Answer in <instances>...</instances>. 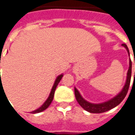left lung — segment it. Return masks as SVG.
Returning <instances> with one entry per match:
<instances>
[{
	"label": "left lung",
	"mask_w": 135,
	"mask_h": 135,
	"mask_svg": "<svg viewBox=\"0 0 135 135\" xmlns=\"http://www.w3.org/2000/svg\"><path fill=\"white\" fill-rule=\"evenodd\" d=\"M122 46H123L126 49L127 52L128 53V55H130V52H129V50L127 45L126 44H122ZM131 74H132V61L130 59V61H129V68L128 70V72H127V77L125 85H124L121 92L117 95L115 96L114 97H113L111 99L108 100V101L103 102V103H92L84 99L80 94V92H79V90L76 88H74V94H75L76 101L84 110L90 112V113H102V112H107L111 109L114 108L123 101V99L126 97L127 93H128L129 86H130V79H131Z\"/></svg>",
	"instance_id": "1"
}]
</instances>
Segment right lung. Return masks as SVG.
Listing matches in <instances>:
<instances>
[{
  "instance_id": "1",
  "label": "right lung",
  "mask_w": 135,
  "mask_h": 135,
  "mask_svg": "<svg viewBox=\"0 0 135 135\" xmlns=\"http://www.w3.org/2000/svg\"><path fill=\"white\" fill-rule=\"evenodd\" d=\"M63 74H61V75L58 76L57 77H56V79L55 81H54V85H53V86H52V90H51V92H50V95H49L48 98L47 99L46 101L44 102V103H43V105H41V107H40L39 108H38L36 109V110H34V111H32V112H31V113H32V114L39 113V112H43V110H46V109L50 106V105L51 104V103H52V100H53V99H54V92H55L56 88L58 84H59L60 81H61V79H62V77H63Z\"/></svg>"
}]
</instances>
